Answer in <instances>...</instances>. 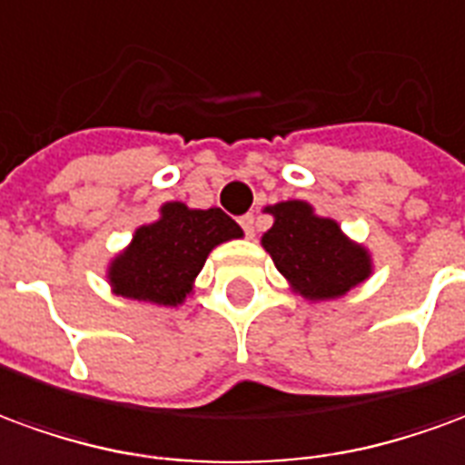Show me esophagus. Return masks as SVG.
Returning <instances> with one entry per match:
<instances>
[{
  "mask_svg": "<svg viewBox=\"0 0 465 465\" xmlns=\"http://www.w3.org/2000/svg\"><path fill=\"white\" fill-rule=\"evenodd\" d=\"M240 225H242V230H245V235H248V238L255 235V215H252V213L240 217Z\"/></svg>",
  "mask_w": 465,
  "mask_h": 465,
  "instance_id": "1",
  "label": "esophagus"
}]
</instances>
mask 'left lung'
<instances>
[{"label": "left lung", "instance_id": "obj_1", "mask_svg": "<svg viewBox=\"0 0 465 465\" xmlns=\"http://www.w3.org/2000/svg\"><path fill=\"white\" fill-rule=\"evenodd\" d=\"M275 223L262 235L275 268L308 301H331L371 275V255L341 232L335 220L312 215V207L288 200L268 207Z\"/></svg>", "mask_w": 465, "mask_h": 465}]
</instances>
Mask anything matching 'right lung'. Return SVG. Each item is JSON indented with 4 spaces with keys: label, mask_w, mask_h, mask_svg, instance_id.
I'll use <instances>...</instances> for the list:
<instances>
[{
    "label": "right lung",
    "mask_w": 465,
    "mask_h": 465,
    "mask_svg": "<svg viewBox=\"0 0 465 465\" xmlns=\"http://www.w3.org/2000/svg\"><path fill=\"white\" fill-rule=\"evenodd\" d=\"M160 213V220L140 227L133 245L114 258L110 282L124 298L177 305L193 291L210 250L242 238V230L220 207L190 210L183 203H167Z\"/></svg>",
    "instance_id": "add662e5"
}]
</instances>
